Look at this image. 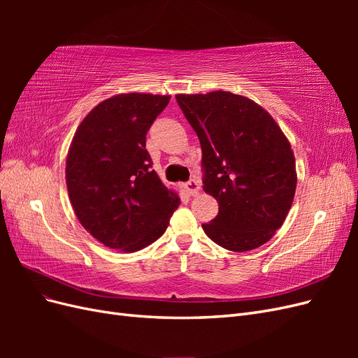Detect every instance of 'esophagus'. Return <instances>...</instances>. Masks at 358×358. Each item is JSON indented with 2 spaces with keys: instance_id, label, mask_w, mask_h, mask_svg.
Wrapping results in <instances>:
<instances>
[{
  "instance_id": "1",
  "label": "esophagus",
  "mask_w": 358,
  "mask_h": 358,
  "mask_svg": "<svg viewBox=\"0 0 358 358\" xmlns=\"http://www.w3.org/2000/svg\"><path fill=\"white\" fill-rule=\"evenodd\" d=\"M183 188H185L189 196H196L200 191V182L197 179H189L185 185H183Z\"/></svg>"
}]
</instances>
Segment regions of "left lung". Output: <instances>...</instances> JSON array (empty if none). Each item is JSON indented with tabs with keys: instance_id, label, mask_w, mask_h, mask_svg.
<instances>
[{
	"instance_id": "8db88e82",
	"label": "left lung",
	"mask_w": 358,
	"mask_h": 358,
	"mask_svg": "<svg viewBox=\"0 0 358 358\" xmlns=\"http://www.w3.org/2000/svg\"><path fill=\"white\" fill-rule=\"evenodd\" d=\"M178 104L201 145L203 189L220 212L201 224L210 239L245 252L275 236L297 185L288 138L262 106L225 91L178 94Z\"/></svg>"
}]
</instances>
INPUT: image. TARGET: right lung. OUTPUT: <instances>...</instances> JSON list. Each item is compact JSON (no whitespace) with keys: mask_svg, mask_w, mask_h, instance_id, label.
I'll use <instances>...</instances> for the list:
<instances>
[{"mask_svg":"<svg viewBox=\"0 0 358 358\" xmlns=\"http://www.w3.org/2000/svg\"><path fill=\"white\" fill-rule=\"evenodd\" d=\"M170 95L119 94L85 116L69 149L66 180L83 229L104 246L136 252L166 231L180 199L152 170L146 134Z\"/></svg>","mask_w":358,"mask_h":358,"instance_id":"obj_1","label":"right lung"}]
</instances>
